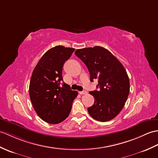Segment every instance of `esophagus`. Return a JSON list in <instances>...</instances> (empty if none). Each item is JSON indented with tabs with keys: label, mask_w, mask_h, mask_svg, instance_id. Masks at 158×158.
Instances as JSON below:
<instances>
[{
	"label": "esophagus",
	"mask_w": 158,
	"mask_h": 158,
	"mask_svg": "<svg viewBox=\"0 0 158 158\" xmlns=\"http://www.w3.org/2000/svg\"><path fill=\"white\" fill-rule=\"evenodd\" d=\"M81 95H84V94H87V91H85V90H84V91H79V92Z\"/></svg>",
	"instance_id": "esophagus-1"
}]
</instances>
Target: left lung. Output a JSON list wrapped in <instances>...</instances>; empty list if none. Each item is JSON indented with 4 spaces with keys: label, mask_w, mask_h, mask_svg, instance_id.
<instances>
[{
    "label": "left lung",
    "mask_w": 158,
    "mask_h": 158,
    "mask_svg": "<svg viewBox=\"0 0 158 158\" xmlns=\"http://www.w3.org/2000/svg\"><path fill=\"white\" fill-rule=\"evenodd\" d=\"M75 54L87 66L91 81H98V91H89L95 99L94 105L87 108L89 115L100 122L115 118L122 110L129 94V79L125 69L103 47L78 49Z\"/></svg>",
    "instance_id": "8db88e82"
}]
</instances>
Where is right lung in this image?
Here are the masks:
<instances>
[{"label": "right lung", "mask_w": 158, "mask_h": 158, "mask_svg": "<svg viewBox=\"0 0 158 158\" xmlns=\"http://www.w3.org/2000/svg\"><path fill=\"white\" fill-rule=\"evenodd\" d=\"M74 51L75 48L62 46L52 48L40 58L32 73L29 97L37 114L48 123L58 124L67 118L78 95L63 82L62 76L63 64Z\"/></svg>", "instance_id": "obj_1"}]
</instances>
